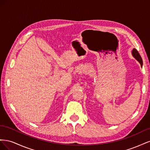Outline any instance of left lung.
Wrapping results in <instances>:
<instances>
[{
  "label": "left lung",
  "instance_id": "left-lung-1",
  "mask_svg": "<svg viewBox=\"0 0 150 150\" xmlns=\"http://www.w3.org/2000/svg\"><path fill=\"white\" fill-rule=\"evenodd\" d=\"M132 54H133V56H134V57L136 59L139 61L141 66H142L143 65L142 58V57H141V56L139 55V52H138L137 50L136 49H133V51H132Z\"/></svg>",
  "mask_w": 150,
  "mask_h": 150
}]
</instances>
